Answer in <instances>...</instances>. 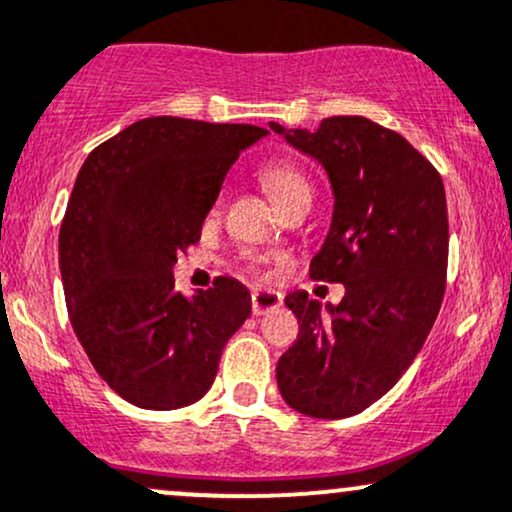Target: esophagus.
<instances>
[{
    "label": "esophagus",
    "mask_w": 512,
    "mask_h": 512,
    "mask_svg": "<svg viewBox=\"0 0 512 512\" xmlns=\"http://www.w3.org/2000/svg\"><path fill=\"white\" fill-rule=\"evenodd\" d=\"M281 303H284V296H281L279 291H262V289L252 291V315L269 313V310L279 308Z\"/></svg>",
    "instance_id": "1"
}]
</instances>
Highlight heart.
<instances>
[{
  "label": "heart",
  "mask_w": 512,
  "mask_h": 512,
  "mask_svg": "<svg viewBox=\"0 0 512 512\" xmlns=\"http://www.w3.org/2000/svg\"><path fill=\"white\" fill-rule=\"evenodd\" d=\"M260 180L264 190L269 192V197L274 199L279 207H284L286 202H291L293 197L310 192L308 178L298 170L293 163L286 161H272L260 170Z\"/></svg>",
  "instance_id": "obj_1"
}]
</instances>
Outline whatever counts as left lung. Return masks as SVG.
<instances>
[{
    "label": "left lung",
    "instance_id": "8db88e82",
    "mask_svg": "<svg viewBox=\"0 0 512 512\" xmlns=\"http://www.w3.org/2000/svg\"><path fill=\"white\" fill-rule=\"evenodd\" d=\"M269 127L330 175L332 228L310 279L346 289L330 315L305 291L286 296L298 337L276 363V383L291 409L346 419L402 378L436 322L448 274L443 178L368 117H327L315 132Z\"/></svg>",
    "mask_w": 512,
    "mask_h": 512
}]
</instances>
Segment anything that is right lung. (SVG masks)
Masks as SVG:
<instances>
[{"mask_svg":"<svg viewBox=\"0 0 512 512\" xmlns=\"http://www.w3.org/2000/svg\"><path fill=\"white\" fill-rule=\"evenodd\" d=\"M255 125L146 117L88 154L60 228L72 327L96 373L142 409L207 395L223 346L250 317L243 284L175 291L173 264L199 243L228 168Z\"/></svg>","mask_w":512,"mask_h":512,"instance_id":"1","label":"right lung"}]
</instances>
